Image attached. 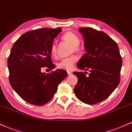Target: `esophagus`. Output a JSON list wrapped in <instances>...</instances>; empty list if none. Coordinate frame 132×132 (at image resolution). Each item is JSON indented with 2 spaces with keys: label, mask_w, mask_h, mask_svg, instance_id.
I'll use <instances>...</instances> for the list:
<instances>
[{
  "label": "esophagus",
  "mask_w": 132,
  "mask_h": 132,
  "mask_svg": "<svg viewBox=\"0 0 132 132\" xmlns=\"http://www.w3.org/2000/svg\"><path fill=\"white\" fill-rule=\"evenodd\" d=\"M72 73L71 72H70V71H67V74H68V75H70Z\"/></svg>",
  "instance_id": "obj_1"
}]
</instances>
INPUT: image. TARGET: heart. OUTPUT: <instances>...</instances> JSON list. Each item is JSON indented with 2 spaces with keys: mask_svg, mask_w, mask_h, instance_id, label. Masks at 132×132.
Returning <instances> with one entry per match:
<instances>
[{
  "mask_svg": "<svg viewBox=\"0 0 132 132\" xmlns=\"http://www.w3.org/2000/svg\"><path fill=\"white\" fill-rule=\"evenodd\" d=\"M62 39L65 41L69 43L72 46L71 52H76L78 51V45L80 43V39L77 35L72 32H67L63 34ZM50 53L52 57H55L57 56V46L55 43L51 45L50 48ZM77 58L75 55L71 56L63 59L57 63V67L60 69L66 70H71L73 68L74 65L77 62Z\"/></svg>",
  "mask_w": 132,
  "mask_h": 132,
  "instance_id": "obj_1",
  "label": "heart"
}]
</instances>
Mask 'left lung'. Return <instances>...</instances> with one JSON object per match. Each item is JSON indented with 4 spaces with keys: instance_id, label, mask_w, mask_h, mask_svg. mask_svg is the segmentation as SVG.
I'll use <instances>...</instances> for the list:
<instances>
[{
    "instance_id": "1",
    "label": "left lung",
    "mask_w": 132,
    "mask_h": 132,
    "mask_svg": "<svg viewBox=\"0 0 132 132\" xmlns=\"http://www.w3.org/2000/svg\"><path fill=\"white\" fill-rule=\"evenodd\" d=\"M78 31L84 38L86 53L77 66L90 73L86 77L82 72H73L78 78L73 90L81 101L94 104L106 100L118 86L122 59L117 43L105 32L91 28Z\"/></svg>"
}]
</instances>
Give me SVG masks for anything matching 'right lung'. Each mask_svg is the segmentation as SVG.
Listing matches in <instances>:
<instances>
[{"label": "right lung", "instance_id": "right-lung-1", "mask_svg": "<svg viewBox=\"0 0 132 132\" xmlns=\"http://www.w3.org/2000/svg\"><path fill=\"white\" fill-rule=\"evenodd\" d=\"M62 29L41 28L26 32L12 46L8 58L9 81L14 91L27 103L43 106L56 93L67 73L57 69L51 73L41 72L46 67L54 69L50 48Z\"/></svg>", "mask_w": 132, "mask_h": 132}]
</instances>
